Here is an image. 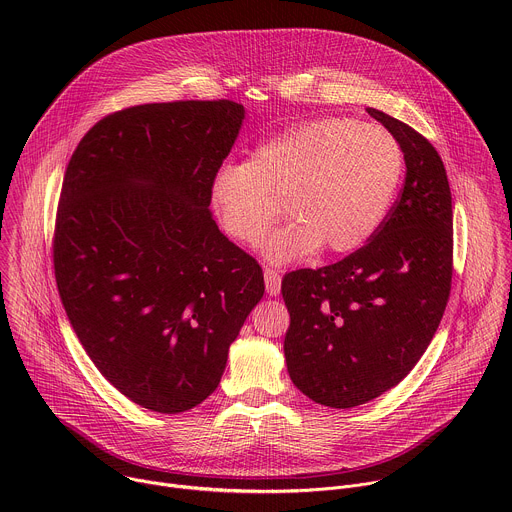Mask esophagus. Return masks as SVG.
<instances>
[{"label":"esophagus","mask_w":512,"mask_h":512,"mask_svg":"<svg viewBox=\"0 0 512 512\" xmlns=\"http://www.w3.org/2000/svg\"><path fill=\"white\" fill-rule=\"evenodd\" d=\"M263 275H265V289H267V294H269V296H279V291H281V277H279V273H277L275 269L265 267Z\"/></svg>","instance_id":"34e87169"}]
</instances>
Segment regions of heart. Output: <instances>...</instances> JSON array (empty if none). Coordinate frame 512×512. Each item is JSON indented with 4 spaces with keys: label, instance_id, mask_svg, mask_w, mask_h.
<instances>
[{
    "label": "heart",
    "instance_id": "b5f03b06",
    "mask_svg": "<svg viewBox=\"0 0 512 512\" xmlns=\"http://www.w3.org/2000/svg\"><path fill=\"white\" fill-rule=\"evenodd\" d=\"M403 150L381 125L346 117L298 123L259 143L247 164H225L208 196L223 229L255 247L281 214L291 221L265 243L271 263H289L324 247L360 249L383 225L403 176Z\"/></svg>",
    "mask_w": 512,
    "mask_h": 512
}]
</instances>
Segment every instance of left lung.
<instances>
[{
	"label": "left lung",
	"mask_w": 512,
	"mask_h": 512,
	"mask_svg": "<svg viewBox=\"0 0 512 512\" xmlns=\"http://www.w3.org/2000/svg\"><path fill=\"white\" fill-rule=\"evenodd\" d=\"M401 143L405 184L369 243L281 281L287 373L312 401L350 409L399 385L442 322L452 287V192L440 154L369 107Z\"/></svg>",
	"instance_id": "left-lung-1"
}]
</instances>
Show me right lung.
<instances>
[{"instance_id":"add662e5","label":"right lung","mask_w":512,"mask_h":512,"mask_svg":"<svg viewBox=\"0 0 512 512\" xmlns=\"http://www.w3.org/2000/svg\"><path fill=\"white\" fill-rule=\"evenodd\" d=\"M243 119L227 99L129 107L66 166L52 243L62 306L99 373L150 411L202 403L263 298L259 263L208 208Z\"/></svg>"}]
</instances>
